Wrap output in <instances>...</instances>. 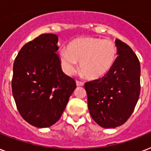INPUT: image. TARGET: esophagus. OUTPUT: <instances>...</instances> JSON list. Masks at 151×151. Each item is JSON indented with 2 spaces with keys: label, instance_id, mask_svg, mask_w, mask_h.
Listing matches in <instances>:
<instances>
[{
  "label": "esophagus",
  "instance_id": "obj_1",
  "mask_svg": "<svg viewBox=\"0 0 151 151\" xmlns=\"http://www.w3.org/2000/svg\"><path fill=\"white\" fill-rule=\"evenodd\" d=\"M76 85L77 86H83L84 83L82 81H76Z\"/></svg>",
  "mask_w": 151,
  "mask_h": 151
}]
</instances>
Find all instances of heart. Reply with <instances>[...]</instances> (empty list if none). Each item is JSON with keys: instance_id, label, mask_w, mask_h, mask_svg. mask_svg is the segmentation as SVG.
Masks as SVG:
<instances>
[{"instance_id": "obj_1", "label": "heart", "mask_w": 151, "mask_h": 151, "mask_svg": "<svg viewBox=\"0 0 151 151\" xmlns=\"http://www.w3.org/2000/svg\"><path fill=\"white\" fill-rule=\"evenodd\" d=\"M117 58V48L110 40L97 37H78L62 48L59 59L66 74H73L80 61V70L88 78H102L110 70Z\"/></svg>"}]
</instances>
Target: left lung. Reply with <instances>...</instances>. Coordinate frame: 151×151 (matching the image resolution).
I'll list each match as a JSON object with an SVG mask.
<instances>
[{
	"label": "left lung",
	"mask_w": 151,
	"mask_h": 151,
	"mask_svg": "<svg viewBox=\"0 0 151 151\" xmlns=\"http://www.w3.org/2000/svg\"><path fill=\"white\" fill-rule=\"evenodd\" d=\"M117 59L102 78L86 82L88 107L92 119L105 129L125 123L140 93V64L128 45L117 39Z\"/></svg>",
	"instance_id": "obj_1"
}]
</instances>
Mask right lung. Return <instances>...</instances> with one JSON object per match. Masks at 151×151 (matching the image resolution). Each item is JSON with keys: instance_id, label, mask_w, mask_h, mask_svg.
Returning a JSON list of instances; mask_svg holds the SVG:
<instances>
[{"instance_id": "obj_1", "label": "right lung", "mask_w": 151, "mask_h": 151, "mask_svg": "<svg viewBox=\"0 0 151 151\" xmlns=\"http://www.w3.org/2000/svg\"><path fill=\"white\" fill-rule=\"evenodd\" d=\"M58 36L41 34L26 44L15 58L12 95L22 118L37 128L57 122L76 88L63 72L56 54Z\"/></svg>"}]
</instances>
